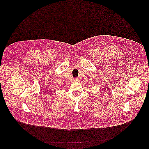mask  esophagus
<instances>
[{
  "instance_id": "1",
  "label": "esophagus",
  "mask_w": 149,
  "mask_h": 149,
  "mask_svg": "<svg viewBox=\"0 0 149 149\" xmlns=\"http://www.w3.org/2000/svg\"><path fill=\"white\" fill-rule=\"evenodd\" d=\"M73 80H74V81L75 82H79V78H74Z\"/></svg>"
}]
</instances>
